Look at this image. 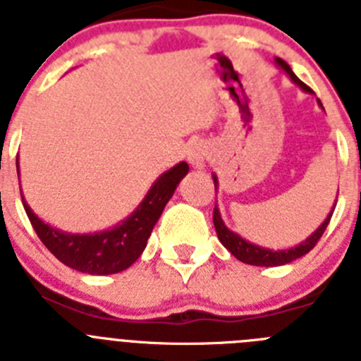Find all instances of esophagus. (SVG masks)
<instances>
[{
	"label": "esophagus",
	"mask_w": 361,
	"mask_h": 361,
	"mask_svg": "<svg viewBox=\"0 0 361 361\" xmlns=\"http://www.w3.org/2000/svg\"><path fill=\"white\" fill-rule=\"evenodd\" d=\"M206 148L202 145H191V148L188 149V161L195 168H202L204 161H206Z\"/></svg>",
	"instance_id": "esophagus-1"
}]
</instances>
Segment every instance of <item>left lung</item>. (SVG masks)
<instances>
[{
    "label": "left lung",
    "mask_w": 361,
    "mask_h": 361,
    "mask_svg": "<svg viewBox=\"0 0 361 361\" xmlns=\"http://www.w3.org/2000/svg\"><path fill=\"white\" fill-rule=\"evenodd\" d=\"M276 65H279L283 72L288 73L289 78H291V81L296 82V85H298L302 90L311 92V88L296 78L295 72L291 70V66L283 61V59L276 57ZM318 103H320V101H318ZM320 106H322V103H320ZM213 183H215V190H216V184H219V180H216V175H213ZM334 208H336V204L333 206V209H331V213L327 215V219H325L324 222L318 226V229L312 233L311 237H307L304 242H302V244L295 245V247H289V250H279V251L267 250V247H260V245L251 244V242L244 240L240 235H237V233H233L231 229L226 228V224L222 222V216H220V212L216 206H215V209H213V224H215L216 235H219V240L222 242V245H224L226 250H228L233 257L238 258L240 262L250 264V266L275 267V266H283V264L293 262V260H296V258L304 257L305 253H309V251H311L312 247L317 245V242L322 238L325 228L329 226V220H331V216H333Z\"/></svg>",
    "instance_id": "left-lung-1"
}]
</instances>
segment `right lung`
Wrapping results in <instances>:
<instances>
[{"instance_id":"1","label":"right lung","mask_w":361,"mask_h":361,"mask_svg":"<svg viewBox=\"0 0 361 361\" xmlns=\"http://www.w3.org/2000/svg\"><path fill=\"white\" fill-rule=\"evenodd\" d=\"M19 170V166H18ZM190 171L186 162H178L171 170L164 171L149 188L148 195L137 206L135 212L111 229L90 235H73L59 231L39 219L23 200L25 212L32 228L36 229L50 253L65 266L88 275H114L128 269L145 251L146 242L157 224L162 209L177 190L178 183ZM19 173V171H18Z\"/></svg>"}]
</instances>
